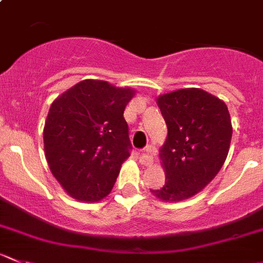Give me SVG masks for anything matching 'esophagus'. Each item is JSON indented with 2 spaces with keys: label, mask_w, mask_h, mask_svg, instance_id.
I'll return each mask as SVG.
<instances>
[{
  "label": "esophagus",
  "mask_w": 263,
  "mask_h": 263,
  "mask_svg": "<svg viewBox=\"0 0 263 263\" xmlns=\"http://www.w3.org/2000/svg\"><path fill=\"white\" fill-rule=\"evenodd\" d=\"M140 162L142 163L144 165H150L153 164L154 162V158H153V147L152 146H146L144 150H142L141 155H140Z\"/></svg>",
  "instance_id": "esophagus-1"
}]
</instances>
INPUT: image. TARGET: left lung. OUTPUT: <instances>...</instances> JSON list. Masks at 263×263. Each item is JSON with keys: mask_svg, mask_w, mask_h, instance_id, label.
<instances>
[{"mask_svg": "<svg viewBox=\"0 0 263 263\" xmlns=\"http://www.w3.org/2000/svg\"><path fill=\"white\" fill-rule=\"evenodd\" d=\"M167 124L159 149L165 182L152 194L163 202H181L202 191L222 168L233 126L228 106L200 88H181L157 98Z\"/></svg>", "mask_w": 263, "mask_h": 263, "instance_id": "8db88e82", "label": "left lung"}]
</instances>
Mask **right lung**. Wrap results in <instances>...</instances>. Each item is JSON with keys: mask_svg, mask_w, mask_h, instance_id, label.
<instances>
[{"mask_svg": "<svg viewBox=\"0 0 263 263\" xmlns=\"http://www.w3.org/2000/svg\"><path fill=\"white\" fill-rule=\"evenodd\" d=\"M136 91L83 80L52 101L43 127L46 160L73 199L96 203L110 194L131 144L124 109Z\"/></svg>", "mask_w": 263, "mask_h": 263, "instance_id": "right-lung-1", "label": "right lung"}]
</instances>
